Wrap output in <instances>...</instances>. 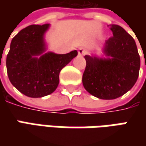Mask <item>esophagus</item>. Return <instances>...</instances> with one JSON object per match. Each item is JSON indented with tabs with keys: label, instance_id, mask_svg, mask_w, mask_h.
<instances>
[{
	"label": "esophagus",
	"instance_id": "34e87169",
	"mask_svg": "<svg viewBox=\"0 0 146 146\" xmlns=\"http://www.w3.org/2000/svg\"><path fill=\"white\" fill-rule=\"evenodd\" d=\"M86 53H87V51L84 49V48H79V50H78V54L79 55H84V54H86Z\"/></svg>",
	"mask_w": 146,
	"mask_h": 146
}]
</instances>
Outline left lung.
<instances>
[{"mask_svg":"<svg viewBox=\"0 0 146 146\" xmlns=\"http://www.w3.org/2000/svg\"><path fill=\"white\" fill-rule=\"evenodd\" d=\"M113 36L104 44L106 58L85 55L83 85L90 94L111 100L129 91L137 80L141 60L134 39L122 27L110 26Z\"/></svg>","mask_w":146,"mask_h":146,"instance_id":"8db88e82","label":"left lung"}]
</instances>
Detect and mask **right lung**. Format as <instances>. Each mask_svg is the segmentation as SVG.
I'll return each instance as SVG.
<instances>
[{
  "label": "right lung",
  "instance_id": "right-lung-1",
  "mask_svg": "<svg viewBox=\"0 0 146 146\" xmlns=\"http://www.w3.org/2000/svg\"><path fill=\"white\" fill-rule=\"evenodd\" d=\"M49 24L30 25L12 39L6 58L9 81L20 93L30 98H42L55 91L59 73L77 56L76 50L57 54L46 50L44 36ZM42 54L38 59L35 57Z\"/></svg>",
  "mask_w": 146,
  "mask_h": 146
}]
</instances>
